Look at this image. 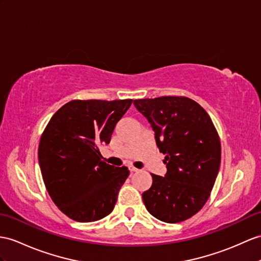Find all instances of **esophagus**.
<instances>
[{
	"mask_svg": "<svg viewBox=\"0 0 261 261\" xmlns=\"http://www.w3.org/2000/svg\"><path fill=\"white\" fill-rule=\"evenodd\" d=\"M128 168H129V170L132 171V173H135V171H139V169H138V168H136V167H134V166H133V165H130V166H129Z\"/></svg>",
	"mask_w": 261,
	"mask_h": 261,
	"instance_id": "esophagus-1",
	"label": "esophagus"
}]
</instances>
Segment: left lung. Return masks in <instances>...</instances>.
Segmentation results:
<instances>
[{
	"instance_id": "obj_1",
	"label": "left lung",
	"mask_w": 261,
	"mask_h": 261,
	"mask_svg": "<svg viewBox=\"0 0 261 261\" xmlns=\"http://www.w3.org/2000/svg\"><path fill=\"white\" fill-rule=\"evenodd\" d=\"M134 105L166 155V175L151 174L152 185L143 193L146 209L169 224L193 217L211 196L220 166V139L212 118L185 96L135 99Z\"/></svg>"
}]
</instances>
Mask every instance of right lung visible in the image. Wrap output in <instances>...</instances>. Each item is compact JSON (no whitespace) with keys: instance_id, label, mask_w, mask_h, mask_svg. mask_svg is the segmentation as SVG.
<instances>
[{"instance_id":"right-lung-1","label":"right lung","mask_w":261,"mask_h":261,"mask_svg":"<svg viewBox=\"0 0 261 261\" xmlns=\"http://www.w3.org/2000/svg\"><path fill=\"white\" fill-rule=\"evenodd\" d=\"M133 99H74L63 105L41 136L39 163L50 198L80 222L110 215L129 175L127 167L101 161L98 147L109 144Z\"/></svg>"}]
</instances>
